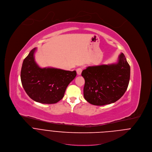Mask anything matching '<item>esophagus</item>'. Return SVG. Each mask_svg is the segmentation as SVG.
<instances>
[{
	"instance_id": "34e87169",
	"label": "esophagus",
	"mask_w": 152,
	"mask_h": 152,
	"mask_svg": "<svg viewBox=\"0 0 152 152\" xmlns=\"http://www.w3.org/2000/svg\"><path fill=\"white\" fill-rule=\"evenodd\" d=\"M82 68H78L76 70V72H77V74L78 75H80L81 73H82Z\"/></svg>"
}]
</instances>
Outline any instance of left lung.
Wrapping results in <instances>:
<instances>
[{"label":"left lung","mask_w":152,"mask_h":152,"mask_svg":"<svg viewBox=\"0 0 152 152\" xmlns=\"http://www.w3.org/2000/svg\"><path fill=\"white\" fill-rule=\"evenodd\" d=\"M85 83V99L94 105L114 103L126 92L130 77V67L123 53L117 63L89 66L82 72Z\"/></svg>","instance_id":"left-lung-1"}]
</instances>
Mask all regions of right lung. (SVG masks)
Listing matches in <instances>:
<instances>
[{"label":"right lung","instance_id":"obj_1","mask_svg":"<svg viewBox=\"0 0 152 152\" xmlns=\"http://www.w3.org/2000/svg\"><path fill=\"white\" fill-rule=\"evenodd\" d=\"M36 49L33 48L23 60L20 72L22 86L32 100L41 104H56L63 98L76 72L39 67L34 59Z\"/></svg>","mask_w":152,"mask_h":152}]
</instances>
